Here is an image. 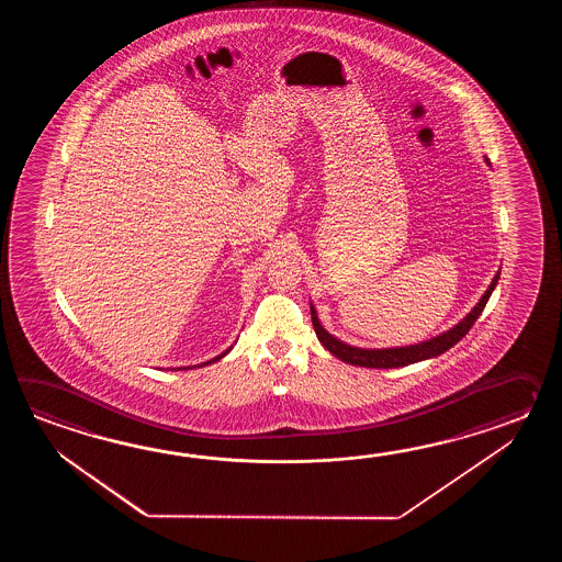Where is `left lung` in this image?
Masks as SVG:
<instances>
[{"label":"left lung","mask_w":562,"mask_h":562,"mask_svg":"<svg viewBox=\"0 0 562 562\" xmlns=\"http://www.w3.org/2000/svg\"><path fill=\"white\" fill-rule=\"evenodd\" d=\"M486 162L490 165L488 158H486ZM498 279H501V271L494 276L492 283L486 289V293L477 301L476 307L470 311L462 322L454 325L452 329H448L446 334L436 335V337H431L428 341H422V344H416V346L387 347V349H361V347L347 346V344L339 341L337 337L327 334L323 329L319 317H317V311H315L313 305H311V322H313L315 334H317V339L322 341V346L329 353H334L335 358H339L341 361H346V363L361 366V368H375V370L404 368V366L416 363V361H422V359L436 358V356H440L443 351H448L450 347H454L472 329V325L476 323L477 317L482 315V311L486 307V303H488L490 295H492L494 286L498 283Z\"/></svg>","instance_id":"obj_1"}]
</instances>
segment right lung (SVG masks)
<instances>
[{
    "mask_svg": "<svg viewBox=\"0 0 562 562\" xmlns=\"http://www.w3.org/2000/svg\"><path fill=\"white\" fill-rule=\"evenodd\" d=\"M228 351H231V347H228L227 351H223V353H221V356H216V358L209 359V361H206V363H201V366H199V368H203V366H209V363H215V361H218V359L225 358V356H227ZM179 370H189V368H179Z\"/></svg>",
    "mask_w": 562,
    "mask_h": 562,
    "instance_id": "right-lung-1",
    "label": "right lung"
}]
</instances>
